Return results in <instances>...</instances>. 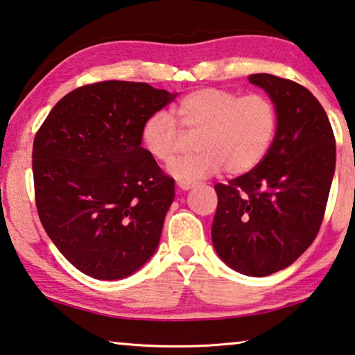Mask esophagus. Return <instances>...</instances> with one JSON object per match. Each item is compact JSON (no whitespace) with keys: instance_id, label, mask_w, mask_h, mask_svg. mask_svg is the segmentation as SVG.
<instances>
[{"instance_id":"34e87169","label":"esophagus","mask_w":355,"mask_h":355,"mask_svg":"<svg viewBox=\"0 0 355 355\" xmlns=\"http://www.w3.org/2000/svg\"><path fill=\"white\" fill-rule=\"evenodd\" d=\"M194 182H187V180H178L177 182V187L180 189H183V191H187V189H191L194 187Z\"/></svg>"}]
</instances>
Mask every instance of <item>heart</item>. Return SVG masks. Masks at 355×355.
Wrapping results in <instances>:
<instances>
[{
    "mask_svg": "<svg viewBox=\"0 0 355 355\" xmlns=\"http://www.w3.org/2000/svg\"><path fill=\"white\" fill-rule=\"evenodd\" d=\"M173 117L164 111L153 113L141 125L140 140L153 159L171 164L183 146L182 132L198 135L194 145L199 151L171 167L173 175L188 180L223 168L230 175L250 172L266 156L277 127V111L268 95L218 87L187 94L173 107Z\"/></svg>",
    "mask_w": 355,
    "mask_h": 355,
    "instance_id": "b5f03b06",
    "label": "heart"
}]
</instances>
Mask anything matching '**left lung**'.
<instances>
[{"label": "left lung", "mask_w": 355, "mask_h": 355, "mask_svg": "<svg viewBox=\"0 0 355 355\" xmlns=\"http://www.w3.org/2000/svg\"><path fill=\"white\" fill-rule=\"evenodd\" d=\"M276 105L277 130L255 168L216 183L211 242L230 268L263 277L287 268L313 244L325 215L336 164L327 113L301 84L250 75Z\"/></svg>", "instance_id": "obj_1"}]
</instances>
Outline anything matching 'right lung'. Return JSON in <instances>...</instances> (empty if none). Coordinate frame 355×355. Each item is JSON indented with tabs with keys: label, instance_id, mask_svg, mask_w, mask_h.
<instances>
[{
	"label": "right lung",
	"instance_id": "right-lung-1",
	"mask_svg": "<svg viewBox=\"0 0 355 355\" xmlns=\"http://www.w3.org/2000/svg\"><path fill=\"white\" fill-rule=\"evenodd\" d=\"M177 94L100 81L67 94L33 141L35 202L63 257L94 279L130 276L159 244L175 188L140 130Z\"/></svg>",
	"mask_w": 355,
	"mask_h": 355
}]
</instances>
